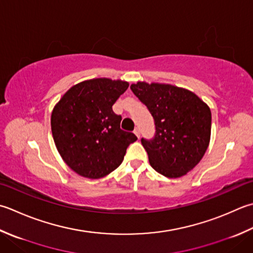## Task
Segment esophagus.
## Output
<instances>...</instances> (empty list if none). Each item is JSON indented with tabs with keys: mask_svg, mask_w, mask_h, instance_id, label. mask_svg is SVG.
I'll list each match as a JSON object with an SVG mask.
<instances>
[{
	"mask_svg": "<svg viewBox=\"0 0 253 253\" xmlns=\"http://www.w3.org/2000/svg\"><path fill=\"white\" fill-rule=\"evenodd\" d=\"M133 132H135V135H136L138 138L140 137V129H139V128H136V129L133 130Z\"/></svg>",
	"mask_w": 253,
	"mask_h": 253,
	"instance_id": "1",
	"label": "esophagus"
}]
</instances>
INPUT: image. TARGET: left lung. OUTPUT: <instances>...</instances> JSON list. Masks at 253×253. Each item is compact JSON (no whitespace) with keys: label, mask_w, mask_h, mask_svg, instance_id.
I'll return each instance as SVG.
<instances>
[{"label":"left lung","mask_w":253,"mask_h":253,"mask_svg":"<svg viewBox=\"0 0 253 253\" xmlns=\"http://www.w3.org/2000/svg\"><path fill=\"white\" fill-rule=\"evenodd\" d=\"M130 88L155 120V137L141 138L151 167L171 179L185 175L210 145V107L196 94L171 84L137 82Z\"/></svg>","instance_id":"left-lung-1"}]
</instances>
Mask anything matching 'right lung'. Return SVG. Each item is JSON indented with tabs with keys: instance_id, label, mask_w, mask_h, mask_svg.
I'll list each match as a JSON object with an SVG mask.
<instances>
[{
	"instance_id": "obj_1",
	"label": "right lung",
	"mask_w": 253,
	"mask_h": 253,
	"mask_svg": "<svg viewBox=\"0 0 253 253\" xmlns=\"http://www.w3.org/2000/svg\"><path fill=\"white\" fill-rule=\"evenodd\" d=\"M128 82L100 78L73 85L51 114V131L63 161L79 175L100 179L120 167L127 147L137 140L121 129L112 106Z\"/></svg>"
}]
</instances>
